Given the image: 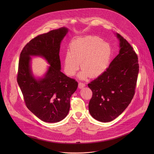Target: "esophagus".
Returning <instances> with one entry per match:
<instances>
[{
	"instance_id": "esophagus-1",
	"label": "esophagus",
	"mask_w": 154,
	"mask_h": 154,
	"mask_svg": "<svg viewBox=\"0 0 154 154\" xmlns=\"http://www.w3.org/2000/svg\"><path fill=\"white\" fill-rule=\"evenodd\" d=\"M85 84L82 83V82H79L78 84V88H80V89L85 87Z\"/></svg>"
}]
</instances>
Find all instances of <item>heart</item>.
I'll return each instance as SVG.
<instances>
[{
  "label": "heart",
  "mask_w": 154,
  "mask_h": 154,
  "mask_svg": "<svg viewBox=\"0 0 154 154\" xmlns=\"http://www.w3.org/2000/svg\"><path fill=\"white\" fill-rule=\"evenodd\" d=\"M111 53L110 44L103 42L98 37L88 35L76 38L70 44V50L65 53V71L67 75L73 76L81 62L83 70L80 78L98 77L107 70Z\"/></svg>",
  "instance_id": "b5f03b06"
}]
</instances>
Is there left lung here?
I'll return each mask as SVG.
<instances>
[{
  "label": "left lung",
  "mask_w": 154,
  "mask_h": 154,
  "mask_svg": "<svg viewBox=\"0 0 154 154\" xmlns=\"http://www.w3.org/2000/svg\"><path fill=\"white\" fill-rule=\"evenodd\" d=\"M117 36L119 54L104 73L88 84L92 92L89 113L101 122H109L120 115L135 94L139 68L137 55L125 38L119 34Z\"/></svg>",
  "instance_id": "obj_1"
}]
</instances>
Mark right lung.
<instances>
[{"label":"right lung","mask_w":154,"mask_h":154,"mask_svg":"<svg viewBox=\"0 0 154 154\" xmlns=\"http://www.w3.org/2000/svg\"><path fill=\"white\" fill-rule=\"evenodd\" d=\"M68 29L62 27L40 34L30 40L20 54L17 82L26 107L40 120L56 123L66 117L70 98L78 87L75 79L60 71V44ZM30 55H42L51 66L44 79L37 80L32 75Z\"/></svg>","instance_id":"right-lung-1"}]
</instances>
